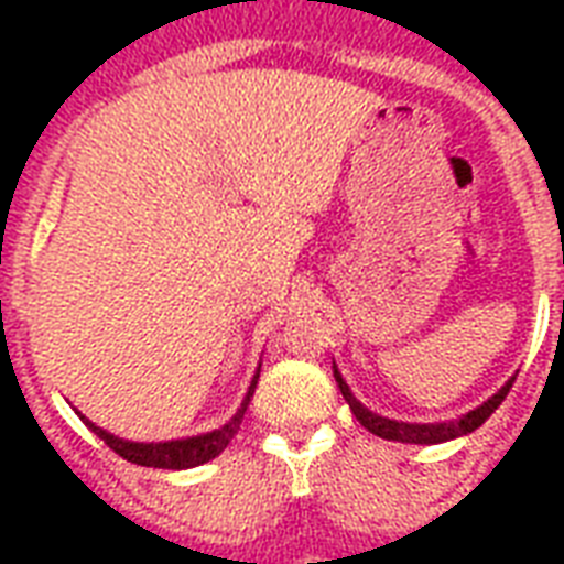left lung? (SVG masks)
<instances>
[{"label":"left lung","mask_w":564,"mask_h":564,"mask_svg":"<svg viewBox=\"0 0 564 564\" xmlns=\"http://www.w3.org/2000/svg\"><path fill=\"white\" fill-rule=\"evenodd\" d=\"M334 377H336V383H339V392H343V398L348 401V406H351V412L357 415V421H360L362 427L369 430V433H375V436L386 438V442H403V445H438V442H451V438L468 436V433H474V430L480 427L482 421L489 419L491 412L498 410L500 403H503V398H507L509 386L516 383V377H512L509 383H503L498 392L491 394L489 401H482L480 406H474L471 412H465V415H459V419L433 421V424H415V421H394V419H386V415H377V412H371L366 403L357 401V394L351 392V386L345 383V377L339 375L336 362H334Z\"/></svg>","instance_id":"8db88e82"}]
</instances>
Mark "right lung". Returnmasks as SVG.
<instances>
[{"mask_svg":"<svg viewBox=\"0 0 564 564\" xmlns=\"http://www.w3.org/2000/svg\"><path fill=\"white\" fill-rule=\"evenodd\" d=\"M257 377H260V369H257L254 380L248 386L246 398L239 403V410L234 412V419L228 424H221L219 430H210V433H198V436H187V438H170V442H131V438H119L113 433H108L99 424H93L87 415H82V421L87 427L96 433V436L110 447V451H117L122 459L134 465H145V468H172V471H181V468H195V465H204L216 459V456L228 447V442L237 436L239 424H242V415L248 410V401H251V394H254Z\"/></svg>","mask_w":564,"mask_h":564,"instance_id":"add662e5","label":"right lung"}]
</instances>
